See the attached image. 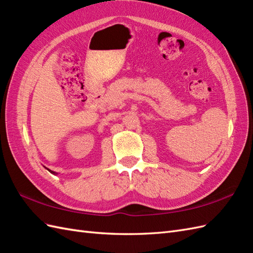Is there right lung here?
<instances>
[{"instance_id": "right-lung-1", "label": "right lung", "mask_w": 253, "mask_h": 253, "mask_svg": "<svg viewBox=\"0 0 253 253\" xmlns=\"http://www.w3.org/2000/svg\"><path fill=\"white\" fill-rule=\"evenodd\" d=\"M48 170H49V169H48ZM49 171H50V170H49ZM50 172H51V173H53V174L55 173V172H53V171H50Z\"/></svg>"}]
</instances>
